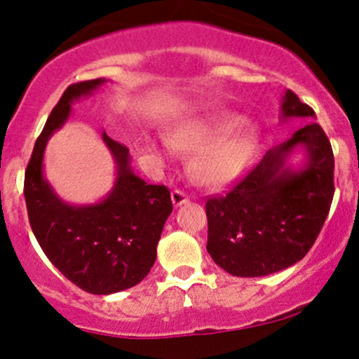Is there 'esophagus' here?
<instances>
[{
	"label": "esophagus",
	"instance_id": "obj_1",
	"mask_svg": "<svg viewBox=\"0 0 359 359\" xmlns=\"http://www.w3.org/2000/svg\"><path fill=\"white\" fill-rule=\"evenodd\" d=\"M172 203H174L175 207L185 205V203H189V197L184 192H180V190H174V192H172Z\"/></svg>",
	"mask_w": 359,
	"mask_h": 359
}]
</instances>
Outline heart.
<instances>
[{"instance_id":"obj_1","label":"heart","mask_w":359,"mask_h":359,"mask_svg":"<svg viewBox=\"0 0 359 359\" xmlns=\"http://www.w3.org/2000/svg\"><path fill=\"white\" fill-rule=\"evenodd\" d=\"M260 142V129L232 112H222L208 119L189 121L177 126L161 146H152L161 156L172 149L197 152L192 170L202 185L222 189L232 184L245 170Z\"/></svg>"}]
</instances>
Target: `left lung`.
<instances>
[{
    "label": "left lung",
    "mask_w": 359,
    "mask_h": 359,
    "mask_svg": "<svg viewBox=\"0 0 359 359\" xmlns=\"http://www.w3.org/2000/svg\"><path fill=\"white\" fill-rule=\"evenodd\" d=\"M281 121L316 119L292 90L281 97ZM300 148L304 161L287 164ZM334 158L320 124L306 122L225 197L207 202V252L233 276H265L300 262L313 247L333 201Z\"/></svg>",
    "instance_id": "left-lung-1"
}]
</instances>
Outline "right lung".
<instances>
[{
  "label": "right lung",
  "instance_id": "add662e5",
  "mask_svg": "<svg viewBox=\"0 0 359 359\" xmlns=\"http://www.w3.org/2000/svg\"><path fill=\"white\" fill-rule=\"evenodd\" d=\"M106 83V78H99L65 90L36 140L25 175L26 207L36 240L67 280L93 294L122 292L146 278L172 213L167 187L135 175L129 149L106 130L102 142L116 164L114 185L106 197L96 203H69L44 177L48 140L69 119L72 104L93 96Z\"/></svg>",
  "mask_w": 359,
  "mask_h": 359
}]
</instances>
